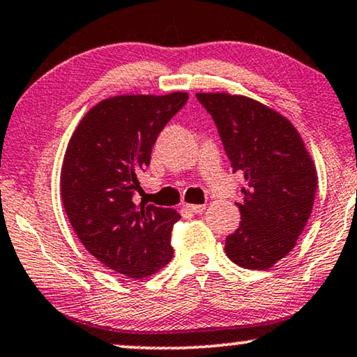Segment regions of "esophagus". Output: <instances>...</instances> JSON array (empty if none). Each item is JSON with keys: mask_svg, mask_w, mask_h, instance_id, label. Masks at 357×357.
<instances>
[{"mask_svg": "<svg viewBox=\"0 0 357 357\" xmlns=\"http://www.w3.org/2000/svg\"><path fill=\"white\" fill-rule=\"evenodd\" d=\"M185 209H188L193 214H201L206 209V204H185Z\"/></svg>", "mask_w": 357, "mask_h": 357, "instance_id": "34e87169", "label": "esophagus"}]
</instances>
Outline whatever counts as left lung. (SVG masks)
I'll return each instance as SVG.
<instances>
[{"label": "left lung", "instance_id": "obj_1", "mask_svg": "<svg viewBox=\"0 0 357 357\" xmlns=\"http://www.w3.org/2000/svg\"><path fill=\"white\" fill-rule=\"evenodd\" d=\"M219 132L234 172L245 177L240 227L225 238L235 264L266 271L296 245L312 213L317 175L291 122L251 98L196 93Z\"/></svg>", "mask_w": 357, "mask_h": 357}]
</instances>
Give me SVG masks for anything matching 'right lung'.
Here are the masks:
<instances>
[{"instance_id":"obj_1","label":"right lung","mask_w":357,"mask_h":357,"mask_svg":"<svg viewBox=\"0 0 357 357\" xmlns=\"http://www.w3.org/2000/svg\"><path fill=\"white\" fill-rule=\"evenodd\" d=\"M187 93L107 98L86 112L67 144L61 196L85 250L130 278L153 275L172 259L170 231L177 211L137 206V175Z\"/></svg>"}]
</instances>
